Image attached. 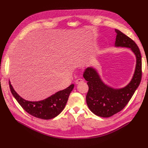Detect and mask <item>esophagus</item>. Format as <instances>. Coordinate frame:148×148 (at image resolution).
Listing matches in <instances>:
<instances>
[{"instance_id": "esophagus-1", "label": "esophagus", "mask_w": 148, "mask_h": 148, "mask_svg": "<svg viewBox=\"0 0 148 148\" xmlns=\"http://www.w3.org/2000/svg\"><path fill=\"white\" fill-rule=\"evenodd\" d=\"M84 82V80L83 79H82V78H78V79H77L75 81V83L76 84H79V83H82V82Z\"/></svg>"}]
</instances>
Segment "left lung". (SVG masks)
Masks as SVG:
<instances>
[{
  "label": "left lung",
  "mask_w": 148,
  "mask_h": 148,
  "mask_svg": "<svg viewBox=\"0 0 148 148\" xmlns=\"http://www.w3.org/2000/svg\"><path fill=\"white\" fill-rule=\"evenodd\" d=\"M115 46L130 48L136 57V65L133 78L127 86L114 89L102 82L96 70L88 67L84 70L83 77L88 82L89 89L86 103L89 109L101 117H109L119 112L127 105L138 87L142 77V62L140 49L135 41L118 29H115Z\"/></svg>",
  "instance_id": "8db88e82"
}]
</instances>
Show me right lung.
<instances>
[{
	"instance_id": "1",
	"label": "right lung",
	"mask_w": 148,
	"mask_h": 148,
	"mask_svg": "<svg viewBox=\"0 0 148 148\" xmlns=\"http://www.w3.org/2000/svg\"><path fill=\"white\" fill-rule=\"evenodd\" d=\"M9 86L13 96L26 112L36 118L49 120L57 117L64 110L74 84H71L67 88L56 92L46 99L36 102L23 99L15 92L10 82Z\"/></svg>"
}]
</instances>
